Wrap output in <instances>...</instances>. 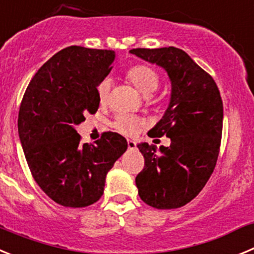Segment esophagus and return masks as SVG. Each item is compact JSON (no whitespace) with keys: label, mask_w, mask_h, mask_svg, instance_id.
<instances>
[{"label":"esophagus","mask_w":254,"mask_h":254,"mask_svg":"<svg viewBox=\"0 0 254 254\" xmlns=\"http://www.w3.org/2000/svg\"><path fill=\"white\" fill-rule=\"evenodd\" d=\"M127 146H128L129 150H134V148H136V142H134L133 139H128V141H127Z\"/></svg>","instance_id":"esophagus-1"}]
</instances>
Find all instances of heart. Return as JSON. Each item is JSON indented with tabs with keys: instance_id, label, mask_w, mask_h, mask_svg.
<instances>
[{
	"instance_id": "1",
	"label": "heart",
	"mask_w": 254,
	"mask_h": 254,
	"mask_svg": "<svg viewBox=\"0 0 254 254\" xmlns=\"http://www.w3.org/2000/svg\"><path fill=\"white\" fill-rule=\"evenodd\" d=\"M126 78L145 97L152 94L160 85L159 73L148 65H134L127 71ZM109 89H111V81L108 79H104L99 83L97 93H98V102L101 106H104L108 101ZM141 125H142V121L139 118L128 115H118L113 121L115 129H117L120 133L127 134V136L133 134Z\"/></svg>"
}]
</instances>
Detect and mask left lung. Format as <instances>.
<instances>
[{
	"label": "left lung",
	"instance_id": "1",
	"mask_svg": "<svg viewBox=\"0 0 254 254\" xmlns=\"http://www.w3.org/2000/svg\"><path fill=\"white\" fill-rule=\"evenodd\" d=\"M131 54L164 68L171 97L151 137L166 136L169 147L138 143L145 167L136 178L139 197L156 209L191 201L213 174L219 155L223 102L214 79L181 49H132ZM153 134L151 135L150 133Z\"/></svg>",
	"mask_w": 254,
	"mask_h": 254
}]
</instances>
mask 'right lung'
Masks as SVG:
<instances>
[{"instance_id": "right-lung-1", "label": "right lung", "mask_w": 254, "mask_h": 254, "mask_svg": "<svg viewBox=\"0 0 254 254\" xmlns=\"http://www.w3.org/2000/svg\"><path fill=\"white\" fill-rule=\"evenodd\" d=\"M115 51L69 46L41 66L21 102L18 136L32 176L55 203L84 208L103 195L106 176L127 150L116 132L80 143L75 126L99 107L98 88Z\"/></svg>"}]
</instances>
